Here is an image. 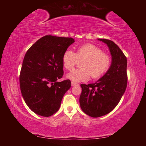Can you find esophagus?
Returning <instances> with one entry per match:
<instances>
[{"label":"esophagus","mask_w":146,"mask_h":146,"mask_svg":"<svg viewBox=\"0 0 146 146\" xmlns=\"http://www.w3.org/2000/svg\"><path fill=\"white\" fill-rule=\"evenodd\" d=\"M78 86L77 83H75V82H71V86Z\"/></svg>","instance_id":"34e87169"}]
</instances>
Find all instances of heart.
Wrapping results in <instances>:
<instances>
[{"label": "heart", "instance_id": "b5f03b06", "mask_svg": "<svg viewBox=\"0 0 146 146\" xmlns=\"http://www.w3.org/2000/svg\"><path fill=\"white\" fill-rule=\"evenodd\" d=\"M78 60H84L81 63L82 68L75 69L66 76L73 82H85L91 76L93 78H99L109 70L111 64V56L92 44H86L78 47L75 53L67 49L63 54V66L67 70H72Z\"/></svg>", "mask_w": 146, "mask_h": 146}]
</instances>
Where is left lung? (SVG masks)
Masks as SVG:
<instances>
[{
    "instance_id": "obj_1",
    "label": "left lung",
    "mask_w": 146,
    "mask_h": 146,
    "mask_svg": "<svg viewBox=\"0 0 146 146\" xmlns=\"http://www.w3.org/2000/svg\"><path fill=\"white\" fill-rule=\"evenodd\" d=\"M98 40L107 44L111 64L105 75L94 84H81L80 106L86 115L100 117L108 114L117 106L127 87V58L117 44L105 38Z\"/></svg>"
}]
</instances>
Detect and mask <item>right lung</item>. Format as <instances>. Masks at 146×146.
<instances>
[{
    "mask_svg": "<svg viewBox=\"0 0 146 146\" xmlns=\"http://www.w3.org/2000/svg\"><path fill=\"white\" fill-rule=\"evenodd\" d=\"M75 40L46 35L33 44L24 56L20 87L27 106L38 115L48 117L59 110L71 81L62 77V56Z\"/></svg>",
    "mask_w": 146,
    "mask_h": 146,
    "instance_id": "right-lung-1",
    "label": "right lung"
}]
</instances>
